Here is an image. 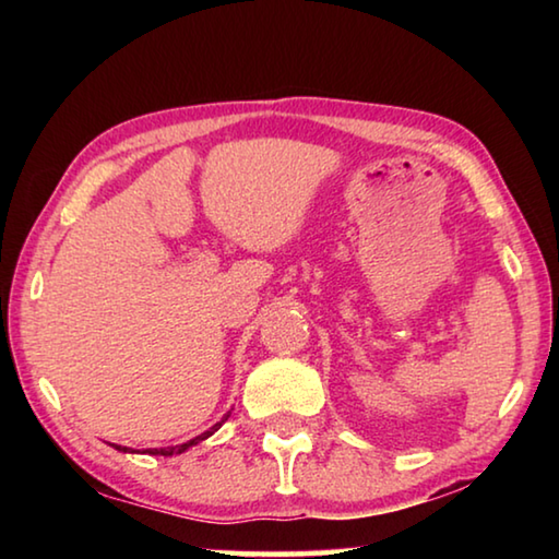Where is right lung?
I'll return each instance as SVG.
<instances>
[{"label":"right lung","mask_w":559,"mask_h":559,"mask_svg":"<svg viewBox=\"0 0 559 559\" xmlns=\"http://www.w3.org/2000/svg\"><path fill=\"white\" fill-rule=\"evenodd\" d=\"M229 419V414L224 416V419L219 421V424H214V427L210 429V431H204V433H200V437H194L192 441H187V443H179V447H167V449H147L145 453H150V456H177V453H185L187 449H192V447H197V443L200 441H204V439H210L212 433L222 427V424ZM112 447H116L118 451H122V453H130V449L128 447H118V443H112Z\"/></svg>","instance_id":"right-lung-1"}]
</instances>
